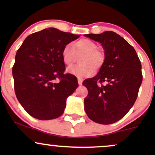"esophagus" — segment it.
Returning a JSON list of instances; mask_svg holds the SVG:
<instances>
[{"mask_svg": "<svg viewBox=\"0 0 155 155\" xmlns=\"http://www.w3.org/2000/svg\"><path fill=\"white\" fill-rule=\"evenodd\" d=\"M82 81H83L82 79H80V78H78V83H79V85L82 84Z\"/></svg>", "mask_w": 155, "mask_h": 155, "instance_id": "esophagus-1", "label": "esophagus"}]
</instances>
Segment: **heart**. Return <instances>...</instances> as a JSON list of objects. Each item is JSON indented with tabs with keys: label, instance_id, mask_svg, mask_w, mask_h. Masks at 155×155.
Returning <instances> with one entry per match:
<instances>
[{
	"label": "heart",
	"instance_id": "heart-1",
	"mask_svg": "<svg viewBox=\"0 0 155 155\" xmlns=\"http://www.w3.org/2000/svg\"><path fill=\"white\" fill-rule=\"evenodd\" d=\"M95 42L87 38H82L74 43L64 46L62 50V58L65 65H71L74 62L76 52H84L80 62L82 64L74 65L68 67L66 71L78 78H85L93 73L94 69L100 68L104 63V51L97 49Z\"/></svg>",
	"mask_w": 155,
	"mask_h": 155
}]
</instances>
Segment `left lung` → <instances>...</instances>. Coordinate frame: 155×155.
<instances>
[{
  "mask_svg": "<svg viewBox=\"0 0 155 155\" xmlns=\"http://www.w3.org/2000/svg\"><path fill=\"white\" fill-rule=\"evenodd\" d=\"M84 36L101 43L105 54L97 75L83 82L88 90L84 101L85 112L97 123H114L136 102L143 79L140 61L134 48L114 32Z\"/></svg>",
  "mask_w": 155,
  "mask_h": 155,
  "instance_id": "1",
  "label": "left lung"
}]
</instances>
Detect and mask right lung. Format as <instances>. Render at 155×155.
<instances>
[{
  "label": "right lung",
  "instance_id": "1",
  "mask_svg": "<svg viewBox=\"0 0 155 155\" xmlns=\"http://www.w3.org/2000/svg\"><path fill=\"white\" fill-rule=\"evenodd\" d=\"M79 36L49 28L28 35L17 50L12 68L15 94L34 118L49 120L61 116L68 97L78 87L75 76L63 74L62 50Z\"/></svg>",
  "mask_w": 155,
  "mask_h": 155
}]
</instances>
